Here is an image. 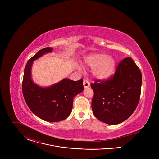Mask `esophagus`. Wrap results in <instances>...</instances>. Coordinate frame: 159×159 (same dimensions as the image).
Wrapping results in <instances>:
<instances>
[{
    "instance_id": "1",
    "label": "esophagus",
    "mask_w": 159,
    "mask_h": 159,
    "mask_svg": "<svg viewBox=\"0 0 159 159\" xmlns=\"http://www.w3.org/2000/svg\"><path fill=\"white\" fill-rule=\"evenodd\" d=\"M83 85H84V88L89 87L90 86V82H89V80L87 79H84V81H83Z\"/></svg>"
}]
</instances>
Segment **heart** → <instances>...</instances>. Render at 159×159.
I'll use <instances>...</instances> for the list:
<instances>
[{
    "label": "heart",
    "instance_id": "1",
    "mask_svg": "<svg viewBox=\"0 0 159 159\" xmlns=\"http://www.w3.org/2000/svg\"><path fill=\"white\" fill-rule=\"evenodd\" d=\"M86 63L94 67L93 75L99 79H104L110 77L115 71L116 62L112 57L106 54H96L85 58Z\"/></svg>",
    "mask_w": 159,
    "mask_h": 159
}]
</instances>
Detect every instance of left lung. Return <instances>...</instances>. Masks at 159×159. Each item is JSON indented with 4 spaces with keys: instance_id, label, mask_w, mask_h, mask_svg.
Returning <instances> with one entry per match:
<instances>
[{
    "instance_id": "1",
    "label": "left lung",
    "mask_w": 159,
    "mask_h": 159,
    "mask_svg": "<svg viewBox=\"0 0 159 159\" xmlns=\"http://www.w3.org/2000/svg\"><path fill=\"white\" fill-rule=\"evenodd\" d=\"M142 82L139 66L130 57L124 58L118 64L114 75L90 84L94 90L92 109L94 116L109 125L126 120L138 106Z\"/></svg>"
}]
</instances>
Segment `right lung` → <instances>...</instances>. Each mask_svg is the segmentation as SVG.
Returning a JSON list of instances; mask_svg holds the SVG:
<instances>
[{
  "instance_id": "add662e5",
  "label": "right lung",
  "mask_w": 159,
  "mask_h": 159,
  "mask_svg": "<svg viewBox=\"0 0 159 159\" xmlns=\"http://www.w3.org/2000/svg\"><path fill=\"white\" fill-rule=\"evenodd\" d=\"M52 50L51 47L43 48L28 60L22 89L28 106L35 115L48 122H57L70 115L74 98L82 91L84 86L82 79L77 81L64 79L48 87H39L33 82L31 70L33 61Z\"/></svg>"
}]
</instances>
